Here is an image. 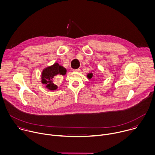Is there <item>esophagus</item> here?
Returning <instances> with one entry per match:
<instances>
[{"mask_svg":"<svg viewBox=\"0 0 155 155\" xmlns=\"http://www.w3.org/2000/svg\"><path fill=\"white\" fill-rule=\"evenodd\" d=\"M74 72H80V69H74L73 70Z\"/></svg>","mask_w":155,"mask_h":155,"instance_id":"obj_1","label":"esophagus"}]
</instances>
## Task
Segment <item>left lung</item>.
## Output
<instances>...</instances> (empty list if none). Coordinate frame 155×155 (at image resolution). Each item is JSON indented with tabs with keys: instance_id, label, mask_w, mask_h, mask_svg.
<instances>
[{
	"instance_id": "obj_1",
	"label": "left lung",
	"mask_w": 155,
	"mask_h": 155,
	"mask_svg": "<svg viewBox=\"0 0 155 155\" xmlns=\"http://www.w3.org/2000/svg\"><path fill=\"white\" fill-rule=\"evenodd\" d=\"M88 78H92V77H93V74H89L87 75V76Z\"/></svg>"
}]
</instances>
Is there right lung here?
<instances>
[{"label": "right lung", "mask_w": 155, "mask_h": 155, "mask_svg": "<svg viewBox=\"0 0 155 155\" xmlns=\"http://www.w3.org/2000/svg\"><path fill=\"white\" fill-rule=\"evenodd\" d=\"M66 74V69L59 64L55 63L50 67H48L43 71L41 74V81L43 84L47 85L50 90H55L58 86L53 83V78L57 75H64Z\"/></svg>", "instance_id": "right-lung-1"}]
</instances>
